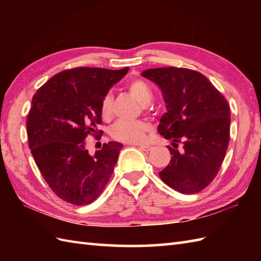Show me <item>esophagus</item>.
<instances>
[{"mask_svg": "<svg viewBox=\"0 0 261 261\" xmlns=\"http://www.w3.org/2000/svg\"><path fill=\"white\" fill-rule=\"evenodd\" d=\"M139 148L143 151H150L152 149L151 146H148V145H139Z\"/></svg>", "mask_w": 261, "mask_h": 261, "instance_id": "esophagus-1", "label": "esophagus"}]
</instances>
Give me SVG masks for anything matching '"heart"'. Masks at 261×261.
I'll use <instances>...</instances> for the list:
<instances>
[{
    "label": "heart",
    "mask_w": 261,
    "mask_h": 261,
    "mask_svg": "<svg viewBox=\"0 0 261 261\" xmlns=\"http://www.w3.org/2000/svg\"><path fill=\"white\" fill-rule=\"evenodd\" d=\"M127 91L142 105L149 104L152 98L151 88L145 81L139 79L132 80L127 84ZM112 95L110 93L105 94L99 104V113L104 120H109L112 116ZM149 131H150V125L145 121H119L111 129V137L114 140L122 142L139 143L145 140Z\"/></svg>",
    "instance_id": "obj_1"
}]
</instances>
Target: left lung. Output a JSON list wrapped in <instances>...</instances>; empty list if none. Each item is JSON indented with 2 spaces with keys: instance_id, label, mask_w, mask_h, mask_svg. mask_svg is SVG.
<instances>
[{
  "instance_id": "left-lung-1",
  "label": "left lung",
  "mask_w": 261,
  "mask_h": 261,
  "mask_svg": "<svg viewBox=\"0 0 261 261\" xmlns=\"http://www.w3.org/2000/svg\"><path fill=\"white\" fill-rule=\"evenodd\" d=\"M141 75L156 83L167 104L158 132L166 139L182 142L181 151L168 147L171 159L159 173L160 178L182 194L201 192L218 175L228 149V101L196 70L160 67Z\"/></svg>"
}]
</instances>
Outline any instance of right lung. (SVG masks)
<instances>
[{"instance_id":"right-lung-1","label":"right lung","mask_w":261,"mask_h":261,"mask_svg":"<svg viewBox=\"0 0 261 261\" xmlns=\"http://www.w3.org/2000/svg\"><path fill=\"white\" fill-rule=\"evenodd\" d=\"M129 67L66 69L36 92L27 119L29 147L43 178L56 195L73 205L95 201L118 162L119 142L104 143L94 156L85 140L98 138L99 104Z\"/></svg>"}]
</instances>
